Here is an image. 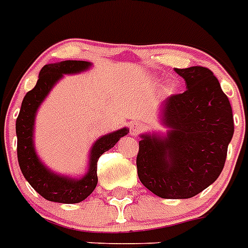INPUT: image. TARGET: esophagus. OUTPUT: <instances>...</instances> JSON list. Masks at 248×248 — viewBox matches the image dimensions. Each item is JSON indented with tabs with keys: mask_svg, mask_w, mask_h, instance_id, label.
I'll return each instance as SVG.
<instances>
[{
	"mask_svg": "<svg viewBox=\"0 0 248 248\" xmlns=\"http://www.w3.org/2000/svg\"><path fill=\"white\" fill-rule=\"evenodd\" d=\"M130 130L133 136H137V135H140V133L143 131V126H142V124H140V122H132V124H130Z\"/></svg>",
	"mask_w": 248,
	"mask_h": 248,
	"instance_id": "34e87169",
	"label": "esophagus"
}]
</instances>
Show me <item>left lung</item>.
Listing matches in <instances>:
<instances>
[{"mask_svg": "<svg viewBox=\"0 0 248 248\" xmlns=\"http://www.w3.org/2000/svg\"><path fill=\"white\" fill-rule=\"evenodd\" d=\"M186 81L184 93L163 102L166 139L142 136L136 165L142 185L162 199H189L222 172L233 116L212 71L202 66L175 68Z\"/></svg>", "mask_w": 248, "mask_h": 248, "instance_id": "1", "label": "left lung"}]
</instances>
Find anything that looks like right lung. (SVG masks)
<instances>
[{
	"label": "right lung",
	"instance_id": "1",
	"mask_svg": "<svg viewBox=\"0 0 248 248\" xmlns=\"http://www.w3.org/2000/svg\"><path fill=\"white\" fill-rule=\"evenodd\" d=\"M88 67L90 62L86 61H63L44 66L36 86L26 93L21 105L20 115L17 117V158L20 169L34 191H37L44 199L48 201L60 203H77L87 199L97 185V161L100 156L113 147L118 140L128 132V128L124 127L98 139L91 151L90 170L81 180H72L55 175L40 162L34 152L32 141L34 115L38 106L63 73H76Z\"/></svg>",
	"mask_w": 248,
	"mask_h": 248
}]
</instances>
